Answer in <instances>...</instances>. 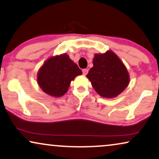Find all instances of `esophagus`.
<instances>
[{"mask_svg": "<svg viewBox=\"0 0 159 159\" xmlns=\"http://www.w3.org/2000/svg\"><path fill=\"white\" fill-rule=\"evenodd\" d=\"M82 72H83V74L84 75H86V74L88 73V72H89V70H88V69H83V70H82Z\"/></svg>", "mask_w": 159, "mask_h": 159, "instance_id": "esophagus-1", "label": "esophagus"}]
</instances>
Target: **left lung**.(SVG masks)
Masks as SVG:
<instances>
[{
    "label": "left lung",
    "instance_id": "8db88e82",
    "mask_svg": "<svg viewBox=\"0 0 159 159\" xmlns=\"http://www.w3.org/2000/svg\"><path fill=\"white\" fill-rule=\"evenodd\" d=\"M93 65L86 77L100 96L115 97L128 86L127 70L113 52L95 54Z\"/></svg>",
    "mask_w": 159,
    "mask_h": 159
}]
</instances>
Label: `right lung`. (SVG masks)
<instances>
[{"label": "right lung", "instance_id": "obj_1", "mask_svg": "<svg viewBox=\"0 0 159 159\" xmlns=\"http://www.w3.org/2000/svg\"><path fill=\"white\" fill-rule=\"evenodd\" d=\"M81 74V70L68 55L62 54L48 59L39 70L37 79L46 94L62 97L67 92L71 81Z\"/></svg>", "mask_w": 159, "mask_h": 159}]
</instances>
